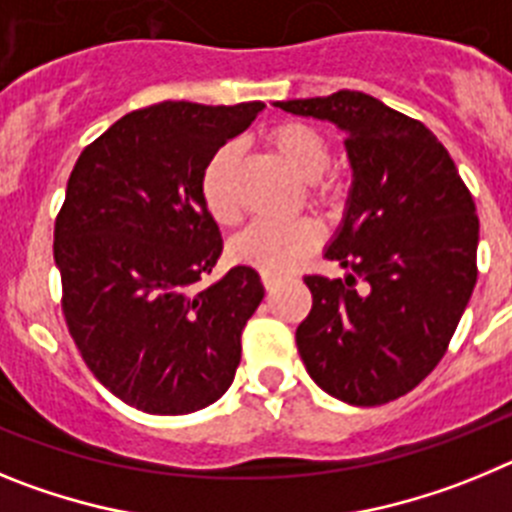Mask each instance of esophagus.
<instances>
[{"instance_id": "esophagus-1", "label": "esophagus", "mask_w": 512, "mask_h": 512, "mask_svg": "<svg viewBox=\"0 0 512 512\" xmlns=\"http://www.w3.org/2000/svg\"><path fill=\"white\" fill-rule=\"evenodd\" d=\"M261 282H264L266 292H274L279 284V277H274V274H261Z\"/></svg>"}]
</instances>
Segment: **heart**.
Instances as JSON below:
<instances>
[{
	"mask_svg": "<svg viewBox=\"0 0 512 512\" xmlns=\"http://www.w3.org/2000/svg\"><path fill=\"white\" fill-rule=\"evenodd\" d=\"M269 146L289 169L310 182V202L318 207H336L343 197V184L336 176H325L330 164V143L318 128L307 122H282L271 128ZM238 166V148L233 143L217 148L200 176V194L205 210L220 225L238 220L233 176ZM323 230L315 220L295 223H253L233 241V256L241 264L253 266L264 274H287L320 246Z\"/></svg>",
	"mask_w": 512,
	"mask_h": 512,
	"instance_id": "heart-1",
	"label": "heart"
}]
</instances>
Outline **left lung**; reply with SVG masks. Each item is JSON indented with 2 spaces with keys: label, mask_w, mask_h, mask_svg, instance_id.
<instances>
[{
  "label": "left lung",
  "mask_w": 512,
  "mask_h": 512,
  "mask_svg": "<svg viewBox=\"0 0 512 512\" xmlns=\"http://www.w3.org/2000/svg\"><path fill=\"white\" fill-rule=\"evenodd\" d=\"M277 107L336 122L354 169L343 225L325 251L348 277H305L312 310L295 333L297 351L328 395L384 405L436 369L472 297V194L423 122L369 94L341 89Z\"/></svg>",
  "instance_id": "obj_1"
}]
</instances>
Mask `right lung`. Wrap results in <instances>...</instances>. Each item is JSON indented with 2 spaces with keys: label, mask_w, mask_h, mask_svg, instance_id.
Listing matches in <instances>:
<instances>
[{
  "label": "right lung",
  "mask_w": 512,
  "mask_h": 512,
  "mask_svg": "<svg viewBox=\"0 0 512 512\" xmlns=\"http://www.w3.org/2000/svg\"><path fill=\"white\" fill-rule=\"evenodd\" d=\"M261 110L161 102L128 112L69 176L53 230L63 318L94 377L143 413L207 408L241 364L264 287L251 266L197 287L223 253L200 176Z\"/></svg>",
  "instance_id": "1"
}]
</instances>
